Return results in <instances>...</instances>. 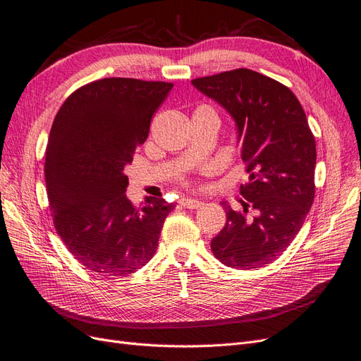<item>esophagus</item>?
<instances>
[{
  "label": "esophagus",
  "mask_w": 361,
  "mask_h": 361,
  "mask_svg": "<svg viewBox=\"0 0 361 361\" xmlns=\"http://www.w3.org/2000/svg\"><path fill=\"white\" fill-rule=\"evenodd\" d=\"M180 204L186 209H200L202 205V202L200 200H193V198H181Z\"/></svg>",
  "instance_id": "esophagus-1"
}]
</instances>
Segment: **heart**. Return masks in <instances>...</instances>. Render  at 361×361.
Here are the masks:
<instances>
[{"mask_svg":"<svg viewBox=\"0 0 361 361\" xmlns=\"http://www.w3.org/2000/svg\"><path fill=\"white\" fill-rule=\"evenodd\" d=\"M202 107H205V106H202ZM200 109H201V107H200Z\"/></svg>","mask_w":361,"mask_h":361,"instance_id":"heart-1","label":"heart"}]
</instances>
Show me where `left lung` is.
Segmentation results:
<instances>
[{"mask_svg": "<svg viewBox=\"0 0 361 361\" xmlns=\"http://www.w3.org/2000/svg\"><path fill=\"white\" fill-rule=\"evenodd\" d=\"M192 85L234 119L250 173L240 186L243 210L221 202L226 222L212 239L213 255L234 269L269 264L296 238L314 200L316 142L304 109L289 87L245 68Z\"/></svg>", "mask_w": 361, "mask_h": 361, "instance_id": "1", "label": "left lung"}]
</instances>
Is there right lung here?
Here are the masks:
<instances>
[{
  "instance_id": "right-lung-1",
  "label": "right lung",
  "mask_w": 361,
  "mask_h": 361,
  "mask_svg": "<svg viewBox=\"0 0 361 361\" xmlns=\"http://www.w3.org/2000/svg\"><path fill=\"white\" fill-rule=\"evenodd\" d=\"M172 86L102 78L77 89L57 111L45 154L51 216L68 251L92 272L126 276L156 254L175 205L147 197L135 207L123 169Z\"/></svg>"
}]
</instances>
